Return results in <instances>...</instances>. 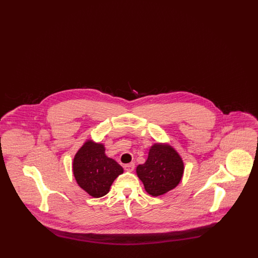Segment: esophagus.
I'll return each mask as SVG.
<instances>
[{
  "instance_id": "1",
  "label": "esophagus",
  "mask_w": 258,
  "mask_h": 258,
  "mask_svg": "<svg viewBox=\"0 0 258 258\" xmlns=\"http://www.w3.org/2000/svg\"><path fill=\"white\" fill-rule=\"evenodd\" d=\"M123 168H124V170H125V171H134V169H135V163H134V162H131V163L124 164V165H123Z\"/></svg>"
}]
</instances>
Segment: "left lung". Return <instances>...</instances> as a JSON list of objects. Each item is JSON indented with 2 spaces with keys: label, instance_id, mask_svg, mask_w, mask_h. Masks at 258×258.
<instances>
[{
  "label": "left lung",
  "instance_id": "8db88e82",
  "mask_svg": "<svg viewBox=\"0 0 258 258\" xmlns=\"http://www.w3.org/2000/svg\"><path fill=\"white\" fill-rule=\"evenodd\" d=\"M145 190L153 197L162 196L176 187L184 173V162L168 144L156 143L149 150L145 163L136 167Z\"/></svg>",
  "mask_w": 258,
  "mask_h": 258
}]
</instances>
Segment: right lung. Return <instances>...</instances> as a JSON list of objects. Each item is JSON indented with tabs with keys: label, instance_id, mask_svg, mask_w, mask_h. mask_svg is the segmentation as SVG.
Returning <instances> with one entry per match:
<instances>
[{
	"label": "right lung",
	"instance_id": "right-lung-1",
	"mask_svg": "<svg viewBox=\"0 0 258 258\" xmlns=\"http://www.w3.org/2000/svg\"><path fill=\"white\" fill-rule=\"evenodd\" d=\"M73 170L78 185L95 198L107 195L114 180L123 172L116 160L105 155L104 145L91 139L75 154Z\"/></svg>",
	"mask_w": 258,
	"mask_h": 258
}]
</instances>
